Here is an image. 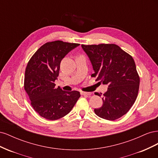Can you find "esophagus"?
I'll list each match as a JSON object with an SVG mask.
<instances>
[{
    "mask_svg": "<svg viewBox=\"0 0 158 158\" xmlns=\"http://www.w3.org/2000/svg\"><path fill=\"white\" fill-rule=\"evenodd\" d=\"M81 94L84 95H89L92 94L91 92H81Z\"/></svg>",
    "mask_w": 158,
    "mask_h": 158,
    "instance_id": "obj_1",
    "label": "esophagus"
}]
</instances>
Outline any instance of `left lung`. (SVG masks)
<instances>
[{"label": "left lung", "instance_id": "1", "mask_svg": "<svg viewBox=\"0 0 158 158\" xmlns=\"http://www.w3.org/2000/svg\"><path fill=\"white\" fill-rule=\"evenodd\" d=\"M82 47L93 66L92 77L108 85L102 106L95 109V113L109 121L121 117L135 103L139 89L140 77L135 60L115 44L82 45Z\"/></svg>", "mask_w": 158, "mask_h": 158}]
</instances>
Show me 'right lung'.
Returning a JSON list of instances; mask_svg holds the SVG:
<instances>
[{
  "label": "right lung",
  "mask_w": 158,
  "mask_h": 158,
  "mask_svg": "<svg viewBox=\"0 0 158 158\" xmlns=\"http://www.w3.org/2000/svg\"><path fill=\"white\" fill-rule=\"evenodd\" d=\"M78 44L55 41L43 45L27 63L24 89L33 109L42 117L51 121L59 119L72 110L80 97L78 91L65 92L55 88L60 62Z\"/></svg>",
  "instance_id": "obj_1"
}]
</instances>
